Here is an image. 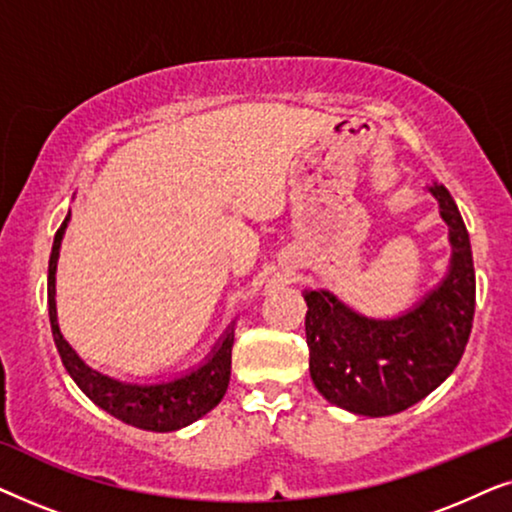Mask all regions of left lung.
Instances as JSON below:
<instances>
[{
  "mask_svg": "<svg viewBox=\"0 0 512 512\" xmlns=\"http://www.w3.org/2000/svg\"><path fill=\"white\" fill-rule=\"evenodd\" d=\"M438 202L452 254L445 277L410 310L368 317L333 291H303L310 375L328 403L363 417L408 410L438 389L464 354L475 312L468 230L443 184L426 186Z\"/></svg>",
  "mask_w": 512,
  "mask_h": 512,
  "instance_id": "left-lung-1",
  "label": "left lung"
}]
</instances>
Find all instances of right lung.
Returning a JSON list of instances; mask_svg holds the SVG:
<instances>
[{
	"instance_id": "obj_1",
	"label": "right lung",
	"mask_w": 512,
	"mask_h": 512,
	"mask_svg": "<svg viewBox=\"0 0 512 512\" xmlns=\"http://www.w3.org/2000/svg\"><path fill=\"white\" fill-rule=\"evenodd\" d=\"M72 219L67 212L65 221L58 228L48 261V317H51V331L55 347H58L62 366L76 382L83 394L93 401L97 408L109 412L121 422L137 426L144 431H179L184 426L198 422L209 410H214L226 396L230 382V354L235 342V321L223 331L219 342L212 347L198 366L188 368L186 373L156 382H130L118 380L114 375L102 373L76 354L58 326V307H55V272H58L60 244L65 230Z\"/></svg>"
}]
</instances>
